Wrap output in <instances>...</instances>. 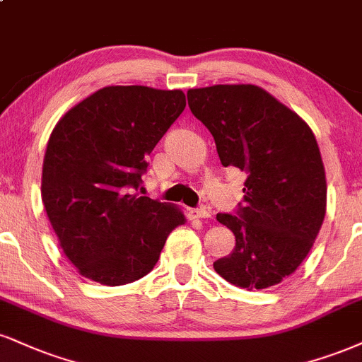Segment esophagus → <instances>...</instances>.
Returning a JSON list of instances; mask_svg holds the SVG:
<instances>
[{
  "instance_id": "esophagus-1",
  "label": "esophagus",
  "mask_w": 362,
  "mask_h": 362,
  "mask_svg": "<svg viewBox=\"0 0 362 362\" xmlns=\"http://www.w3.org/2000/svg\"><path fill=\"white\" fill-rule=\"evenodd\" d=\"M211 216V212L204 207H197V209H190L189 211V217L190 219H206V217Z\"/></svg>"
}]
</instances>
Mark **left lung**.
<instances>
[{
  "instance_id": "left-lung-1",
  "label": "left lung",
  "mask_w": 362,
  "mask_h": 362,
  "mask_svg": "<svg viewBox=\"0 0 362 362\" xmlns=\"http://www.w3.org/2000/svg\"><path fill=\"white\" fill-rule=\"evenodd\" d=\"M187 99L214 136L221 163L246 173L236 214H217L236 246L214 269L241 288L278 285L307 258L324 223L327 182L317 139L297 112L258 86L189 89Z\"/></svg>"
}]
</instances>
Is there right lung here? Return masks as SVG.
<instances>
[{
    "instance_id": "right-lung-1",
    "label": "right lung",
    "mask_w": 362,
    "mask_h": 362,
    "mask_svg": "<svg viewBox=\"0 0 362 362\" xmlns=\"http://www.w3.org/2000/svg\"><path fill=\"white\" fill-rule=\"evenodd\" d=\"M185 110L182 90L110 86L55 124L42 170V200L60 246L82 276L117 286L153 269L175 206L138 197L150 155Z\"/></svg>"
}]
</instances>
